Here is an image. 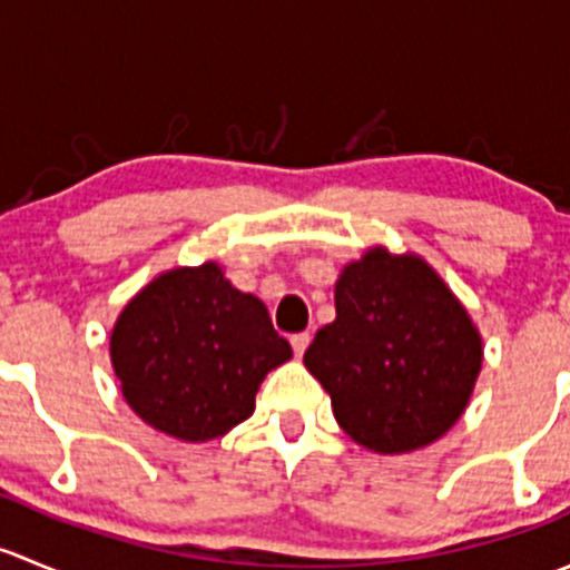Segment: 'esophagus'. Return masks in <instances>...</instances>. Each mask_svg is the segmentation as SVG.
<instances>
[{
    "label": "esophagus",
    "mask_w": 570,
    "mask_h": 570,
    "mask_svg": "<svg viewBox=\"0 0 570 570\" xmlns=\"http://www.w3.org/2000/svg\"><path fill=\"white\" fill-rule=\"evenodd\" d=\"M289 342H292V350H295L297 358H303V353H306L308 344H312V336H308V333H295Z\"/></svg>",
    "instance_id": "1"
}]
</instances>
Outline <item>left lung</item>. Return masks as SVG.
<instances>
[{
	"mask_svg": "<svg viewBox=\"0 0 570 570\" xmlns=\"http://www.w3.org/2000/svg\"><path fill=\"white\" fill-rule=\"evenodd\" d=\"M336 320L303 364L331 394L338 428L377 455L439 441L463 416L482 370V336L446 281L416 253L383 245L344 264Z\"/></svg>",
	"mask_w": 570,
	"mask_h": 570,
	"instance_id": "8db88e82",
	"label": "left lung"
}]
</instances>
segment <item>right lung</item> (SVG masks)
I'll list each match as a JSON object with an SVG mask.
<instances>
[{
	"label": "right lung",
	"mask_w": 570,
	"mask_h": 570,
	"mask_svg": "<svg viewBox=\"0 0 570 570\" xmlns=\"http://www.w3.org/2000/svg\"><path fill=\"white\" fill-rule=\"evenodd\" d=\"M289 358L267 306L239 292L217 262L159 273L109 333V361L131 411L189 444L245 422L267 372Z\"/></svg>",
	"instance_id": "add662e5"
}]
</instances>
